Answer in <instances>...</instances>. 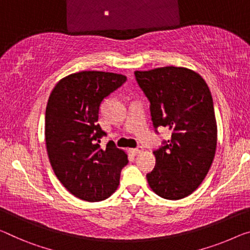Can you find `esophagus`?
<instances>
[{
  "instance_id": "1",
  "label": "esophagus",
  "mask_w": 250,
  "mask_h": 250,
  "mask_svg": "<svg viewBox=\"0 0 250 250\" xmlns=\"http://www.w3.org/2000/svg\"><path fill=\"white\" fill-rule=\"evenodd\" d=\"M144 151V148H143V146H137L136 148H132L130 149V153H133L134 155H137V154H141L142 152Z\"/></svg>"
}]
</instances>
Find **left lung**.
Instances as JSON below:
<instances>
[{"instance_id": "left-lung-1", "label": "left lung", "mask_w": 250, "mask_h": 250, "mask_svg": "<svg viewBox=\"0 0 250 250\" xmlns=\"http://www.w3.org/2000/svg\"><path fill=\"white\" fill-rule=\"evenodd\" d=\"M146 96L153 126L171 130V138L153 151L156 163L146 174L151 189L167 200H179L200 186L217 146L212 96L205 79L190 69L163 67L135 71Z\"/></svg>"}]
</instances>
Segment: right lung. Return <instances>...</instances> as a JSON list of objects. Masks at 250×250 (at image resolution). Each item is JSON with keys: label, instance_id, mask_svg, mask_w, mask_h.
Instances as JSON below:
<instances>
[{"label": "right lung", "instance_id": "add662e5", "mask_svg": "<svg viewBox=\"0 0 250 250\" xmlns=\"http://www.w3.org/2000/svg\"><path fill=\"white\" fill-rule=\"evenodd\" d=\"M127 78L104 71H80L61 79L45 109V144L53 172L62 186L82 200L109 198L120 184L127 155L109 141L98 124L104 99Z\"/></svg>", "mask_w": 250, "mask_h": 250}]
</instances>
